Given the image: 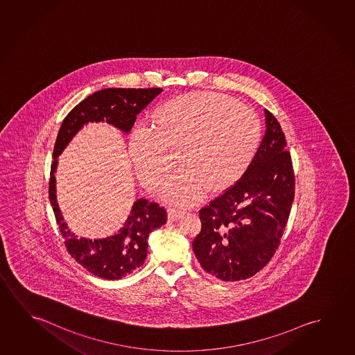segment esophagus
Returning <instances> with one entry per match:
<instances>
[{"label": "esophagus", "instance_id": "34e87169", "mask_svg": "<svg viewBox=\"0 0 355 355\" xmlns=\"http://www.w3.org/2000/svg\"><path fill=\"white\" fill-rule=\"evenodd\" d=\"M182 214H184V212L180 211V209H174V207H169V209H168V217H169V220H171V222L179 220L181 216H182Z\"/></svg>", "mask_w": 355, "mask_h": 355}]
</instances>
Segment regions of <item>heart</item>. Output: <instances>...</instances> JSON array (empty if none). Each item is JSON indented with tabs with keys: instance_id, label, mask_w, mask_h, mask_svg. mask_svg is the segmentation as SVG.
I'll return each instance as SVG.
<instances>
[{
	"instance_id": "heart-1",
	"label": "heart",
	"mask_w": 355,
	"mask_h": 355,
	"mask_svg": "<svg viewBox=\"0 0 355 355\" xmlns=\"http://www.w3.org/2000/svg\"><path fill=\"white\" fill-rule=\"evenodd\" d=\"M153 130L130 135V157L141 182L154 189L179 163L182 169L164 186L166 200L192 205L206 190L222 191L242 178L253 162L260 123L250 108L230 96L197 91L160 105Z\"/></svg>"
}]
</instances>
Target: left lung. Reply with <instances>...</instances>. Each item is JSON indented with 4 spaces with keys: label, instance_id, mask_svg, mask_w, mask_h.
<instances>
[{
    "label": "left lung",
    "instance_id": "left-lung-1",
    "mask_svg": "<svg viewBox=\"0 0 355 355\" xmlns=\"http://www.w3.org/2000/svg\"><path fill=\"white\" fill-rule=\"evenodd\" d=\"M265 135L253 162L234 185L200 209L192 249L203 270L222 282L255 275L279 248L295 197L285 135L264 110Z\"/></svg>",
    "mask_w": 355,
    "mask_h": 355
}]
</instances>
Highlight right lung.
<instances>
[{
  "label": "right lung",
  "instance_id": "obj_1",
  "mask_svg": "<svg viewBox=\"0 0 355 355\" xmlns=\"http://www.w3.org/2000/svg\"><path fill=\"white\" fill-rule=\"evenodd\" d=\"M160 87L150 89H103L86 97L68 113L62 121L53 152L49 200L55 214L59 231L65 241L69 254L91 274L119 280L143 265L148 253V236L166 223V209L158 203L139 198L133 203L130 216L117 234L89 239L78 238L69 230L59 209L55 195V170L58 157L84 124L106 122L128 133L137 116L162 92Z\"/></svg>",
  "mask_w": 355,
  "mask_h": 355
}]
</instances>
